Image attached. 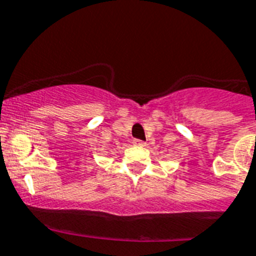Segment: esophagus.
<instances>
[{
  "instance_id": "34e87169",
  "label": "esophagus",
  "mask_w": 256,
  "mask_h": 256,
  "mask_svg": "<svg viewBox=\"0 0 256 256\" xmlns=\"http://www.w3.org/2000/svg\"><path fill=\"white\" fill-rule=\"evenodd\" d=\"M132 143H134L135 146H146V143L143 142V140H140V139H134Z\"/></svg>"
}]
</instances>
